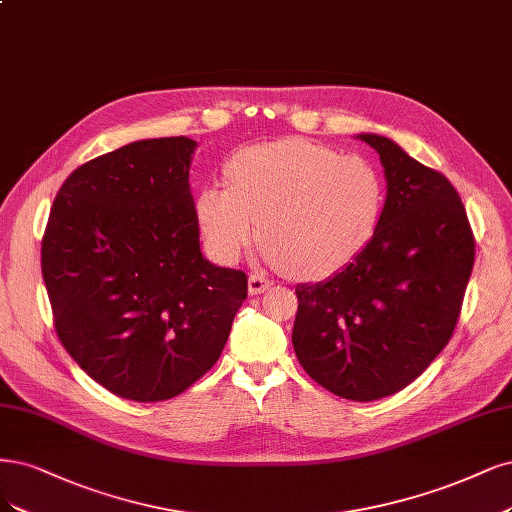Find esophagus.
<instances>
[{"label":"esophagus","mask_w":512,"mask_h":512,"mask_svg":"<svg viewBox=\"0 0 512 512\" xmlns=\"http://www.w3.org/2000/svg\"><path fill=\"white\" fill-rule=\"evenodd\" d=\"M269 288H271V279H267L264 275H258V273L250 275V279H248V292H250L252 296L267 292Z\"/></svg>","instance_id":"obj_1"}]
</instances>
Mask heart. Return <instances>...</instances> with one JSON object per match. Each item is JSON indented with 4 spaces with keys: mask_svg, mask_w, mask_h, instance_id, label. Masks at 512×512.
<instances>
[{
    "mask_svg": "<svg viewBox=\"0 0 512 512\" xmlns=\"http://www.w3.org/2000/svg\"><path fill=\"white\" fill-rule=\"evenodd\" d=\"M226 186H203L195 216L207 252L233 264L258 235L264 256L298 277L343 269L373 239L385 205L379 169L307 139L237 150Z\"/></svg>",
    "mask_w": 512,
    "mask_h": 512,
    "instance_id": "heart-1",
    "label": "heart"
}]
</instances>
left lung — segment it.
I'll return each mask as SVG.
<instances>
[{
	"label": "left lung",
	"instance_id": "obj_1",
	"mask_svg": "<svg viewBox=\"0 0 512 512\" xmlns=\"http://www.w3.org/2000/svg\"><path fill=\"white\" fill-rule=\"evenodd\" d=\"M387 182L373 239L320 284H298L296 358L328 392L370 402L400 392L445 349L474 264L453 184L392 139L360 133Z\"/></svg>",
	"mask_w": 512,
	"mask_h": 512
}]
</instances>
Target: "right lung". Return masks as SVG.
<instances>
[{"instance_id":"1","label":"right lung","mask_w":512,"mask_h":512,"mask_svg":"<svg viewBox=\"0 0 512 512\" xmlns=\"http://www.w3.org/2000/svg\"><path fill=\"white\" fill-rule=\"evenodd\" d=\"M195 139H142L78 167L57 192L42 275L67 354L112 394L158 402L214 366L248 296L201 254Z\"/></svg>"}]
</instances>
